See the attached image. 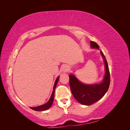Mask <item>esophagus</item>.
<instances>
[{"instance_id": "obj_1", "label": "esophagus", "mask_w": 130, "mask_h": 130, "mask_svg": "<svg viewBox=\"0 0 130 130\" xmlns=\"http://www.w3.org/2000/svg\"><path fill=\"white\" fill-rule=\"evenodd\" d=\"M63 71H64V72H66V71H68V68H67V67H64V69H63Z\"/></svg>"}]
</instances>
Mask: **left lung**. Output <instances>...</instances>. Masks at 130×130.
I'll return each mask as SVG.
<instances>
[{"instance_id":"left-lung-1","label":"left lung","mask_w":130,"mask_h":130,"mask_svg":"<svg viewBox=\"0 0 130 130\" xmlns=\"http://www.w3.org/2000/svg\"><path fill=\"white\" fill-rule=\"evenodd\" d=\"M92 48L99 49V46L94 41H90ZM104 58L105 66V74L102 83L95 85H85L79 81L75 76H69L70 86L74 98L81 104L90 105L99 100L105 95L109 89L110 77L107 60L102 51L100 50Z\"/></svg>"}]
</instances>
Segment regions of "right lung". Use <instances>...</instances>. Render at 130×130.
<instances>
[{
    "label": "right lung",
    "instance_id": "add662e5",
    "mask_svg": "<svg viewBox=\"0 0 130 130\" xmlns=\"http://www.w3.org/2000/svg\"><path fill=\"white\" fill-rule=\"evenodd\" d=\"M59 77H58V78L56 79V80H55L54 87H53V91L51 97H50V98L49 101L47 102L46 104H45L44 105H40V106H38V107H30L31 109H33L34 110H36V111L45 110H47V109H49V108L51 107L52 104H53V100H54L55 89V87H56L58 81V80H59Z\"/></svg>",
    "mask_w": 130,
    "mask_h": 130
}]
</instances>
